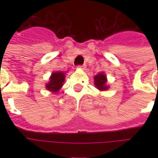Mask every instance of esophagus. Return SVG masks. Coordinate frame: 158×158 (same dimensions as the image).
Masks as SVG:
<instances>
[{"instance_id":"esophagus-1","label":"esophagus","mask_w":158,"mask_h":158,"mask_svg":"<svg viewBox=\"0 0 158 158\" xmlns=\"http://www.w3.org/2000/svg\"><path fill=\"white\" fill-rule=\"evenodd\" d=\"M85 65H79L77 67V69H85Z\"/></svg>"}]
</instances>
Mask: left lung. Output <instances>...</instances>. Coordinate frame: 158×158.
Instances as JSON below:
<instances>
[{
  "mask_svg": "<svg viewBox=\"0 0 158 158\" xmlns=\"http://www.w3.org/2000/svg\"><path fill=\"white\" fill-rule=\"evenodd\" d=\"M95 85L99 90H106L108 89V86L106 85V76L103 73H100L96 74L94 78Z\"/></svg>",
  "mask_w": 158,
  "mask_h": 158,
  "instance_id": "obj_1",
  "label": "left lung"
}]
</instances>
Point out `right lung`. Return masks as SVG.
<instances>
[{"mask_svg":"<svg viewBox=\"0 0 158 158\" xmlns=\"http://www.w3.org/2000/svg\"><path fill=\"white\" fill-rule=\"evenodd\" d=\"M65 80V73L62 72H54L50 77V81L46 84L45 88L52 92H58L60 89L63 85V82Z\"/></svg>","mask_w":158,"mask_h":158,"instance_id":"add662e5","label":"right lung"}]
</instances>
